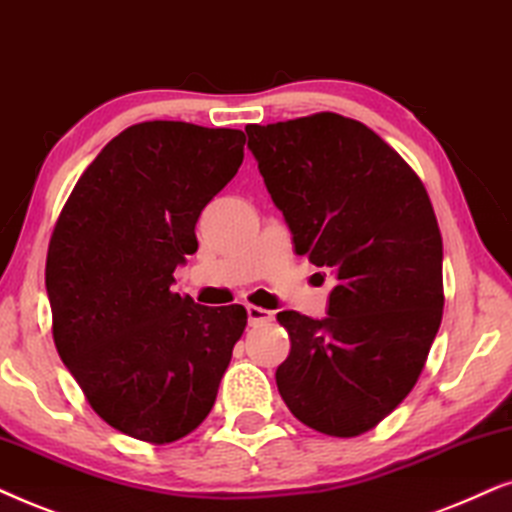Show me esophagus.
<instances>
[{"label":"esophagus","mask_w":512,"mask_h":512,"mask_svg":"<svg viewBox=\"0 0 512 512\" xmlns=\"http://www.w3.org/2000/svg\"><path fill=\"white\" fill-rule=\"evenodd\" d=\"M274 318V313L262 309V306H248V323L250 325H262V323H269V320Z\"/></svg>","instance_id":"obj_1"}]
</instances>
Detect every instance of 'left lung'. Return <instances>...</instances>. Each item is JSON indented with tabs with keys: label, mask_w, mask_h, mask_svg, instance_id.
<instances>
[{
	"label": "left lung",
	"mask_w": 512,
	"mask_h": 512,
	"mask_svg": "<svg viewBox=\"0 0 512 512\" xmlns=\"http://www.w3.org/2000/svg\"><path fill=\"white\" fill-rule=\"evenodd\" d=\"M297 255L332 269L327 318L281 311L288 410L356 438L407 398L442 320V236L424 182L372 128L335 112L245 126Z\"/></svg>",
	"instance_id": "1"
}]
</instances>
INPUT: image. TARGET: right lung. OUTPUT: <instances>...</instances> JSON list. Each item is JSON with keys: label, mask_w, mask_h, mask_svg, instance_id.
<instances>
[{"label": "right lung", "mask_w": 512, "mask_h": 512, "mask_svg": "<svg viewBox=\"0 0 512 512\" xmlns=\"http://www.w3.org/2000/svg\"><path fill=\"white\" fill-rule=\"evenodd\" d=\"M243 145L234 128L128 126L84 170L53 227V342L93 412L135 440L163 445L199 428L248 325L241 304L213 309L170 290Z\"/></svg>", "instance_id": "right-lung-1"}]
</instances>
